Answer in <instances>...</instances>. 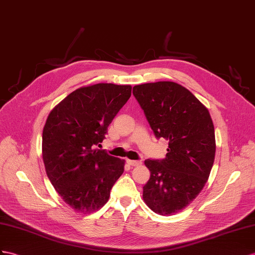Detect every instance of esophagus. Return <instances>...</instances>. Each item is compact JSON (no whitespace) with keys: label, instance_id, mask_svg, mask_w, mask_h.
I'll list each match as a JSON object with an SVG mask.
<instances>
[{"label":"esophagus","instance_id":"1","mask_svg":"<svg viewBox=\"0 0 255 255\" xmlns=\"http://www.w3.org/2000/svg\"><path fill=\"white\" fill-rule=\"evenodd\" d=\"M127 162H128V164H129L130 166H133V167L140 166V165L142 164V161H140V160H130V159H128Z\"/></svg>","mask_w":255,"mask_h":255}]
</instances>
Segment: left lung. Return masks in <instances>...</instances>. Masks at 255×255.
<instances>
[{
  "instance_id": "1",
  "label": "left lung",
  "mask_w": 255,
  "mask_h": 255,
  "mask_svg": "<svg viewBox=\"0 0 255 255\" xmlns=\"http://www.w3.org/2000/svg\"><path fill=\"white\" fill-rule=\"evenodd\" d=\"M132 94L156 138L169 141L166 158L146 159L151 172L143 200L155 213L172 215L190 205L207 183L215 156L208 109L174 82L135 85Z\"/></svg>"
}]
</instances>
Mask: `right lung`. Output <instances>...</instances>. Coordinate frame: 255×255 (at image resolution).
Here are the masks:
<instances>
[{
	"instance_id": "obj_1",
	"label": "right lung",
	"mask_w": 255,
	"mask_h": 255,
	"mask_svg": "<svg viewBox=\"0 0 255 255\" xmlns=\"http://www.w3.org/2000/svg\"><path fill=\"white\" fill-rule=\"evenodd\" d=\"M130 85L100 83L74 90L50 111L43 129L47 177L74 211L93 213L107 204L125 160L94 148L131 96Z\"/></svg>"
}]
</instances>
